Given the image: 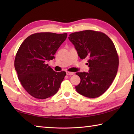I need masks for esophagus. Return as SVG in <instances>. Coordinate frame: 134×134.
<instances>
[{"label":"esophagus","mask_w":134,"mask_h":134,"mask_svg":"<svg viewBox=\"0 0 134 134\" xmlns=\"http://www.w3.org/2000/svg\"><path fill=\"white\" fill-rule=\"evenodd\" d=\"M66 74H67V75H72L74 74V72H69V71H67Z\"/></svg>","instance_id":"esophagus-1"}]
</instances>
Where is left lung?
Masks as SVG:
<instances>
[{
  "mask_svg": "<svg viewBox=\"0 0 134 134\" xmlns=\"http://www.w3.org/2000/svg\"><path fill=\"white\" fill-rule=\"evenodd\" d=\"M69 40L81 59L88 58L89 72H78L81 82L75 89L89 98L102 95L117 74L119 57L112 41L105 34L87 30L70 34Z\"/></svg>",
  "mask_w": 134,
  "mask_h": 134,
  "instance_id": "left-lung-1",
  "label": "left lung"
}]
</instances>
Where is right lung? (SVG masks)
<instances>
[{"label": "right lung", "mask_w": 134, "mask_h": 134, "mask_svg": "<svg viewBox=\"0 0 134 134\" xmlns=\"http://www.w3.org/2000/svg\"><path fill=\"white\" fill-rule=\"evenodd\" d=\"M67 36V33H35L20 46L14 67L22 86L33 97L46 99L58 92L66 72L54 71L47 62L55 59Z\"/></svg>", "instance_id": "add662e5"}]
</instances>
